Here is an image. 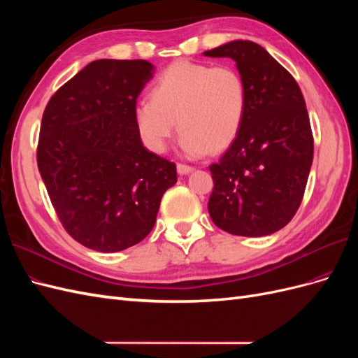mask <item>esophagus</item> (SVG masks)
<instances>
[{
  "mask_svg": "<svg viewBox=\"0 0 358 358\" xmlns=\"http://www.w3.org/2000/svg\"><path fill=\"white\" fill-rule=\"evenodd\" d=\"M194 169L188 164H183V162H179L178 164V173L179 175H188V173H191Z\"/></svg>",
  "mask_w": 358,
  "mask_h": 358,
  "instance_id": "34e87169",
  "label": "esophagus"
}]
</instances>
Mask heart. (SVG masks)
<instances>
[{
  "instance_id": "heart-1",
  "label": "heart",
  "mask_w": 358,
  "mask_h": 358,
  "mask_svg": "<svg viewBox=\"0 0 358 358\" xmlns=\"http://www.w3.org/2000/svg\"><path fill=\"white\" fill-rule=\"evenodd\" d=\"M246 112L248 86L236 67L176 61L157 78L150 100L136 106L134 121L145 145L158 154L167 149L178 121L182 150L197 158L229 149Z\"/></svg>"
}]
</instances>
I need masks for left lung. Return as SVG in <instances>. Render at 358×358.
Masks as SVG:
<instances>
[{
  "instance_id": "1",
  "label": "left lung",
  "mask_w": 358,
  "mask_h": 358,
  "mask_svg": "<svg viewBox=\"0 0 358 358\" xmlns=\"http://www.w3.org/2000/svg\"><path fill=\"white\" fill-rule=\"evenodd\" d=\"M231 58L248 86V112L234 143L209 166V215L221 230L272 234L296 215L313 159V136L296 79L254 41L236 40L204 52Z\"/></svg>"
}]
</instances>
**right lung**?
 Wrapping results in <instances>:
<instances>
[{
    "instance_id": "right-lung-1",
    "label": "right lung",
    "mask_w": 358,
    "mask_h": 358,
    "mask_svg": "<svg viewBox=\"0 0 358 358\" xmlns=\"http://www.w3.org/2000/svg\"><path fill=\"white\" fill-rule=\"evenodd\" d=\"M154 73L145 59H99L50 96L37 166L66 231L99 252L142 242L176 164L143 146L136 101Z\"/></svg>"
}]
</instances>
